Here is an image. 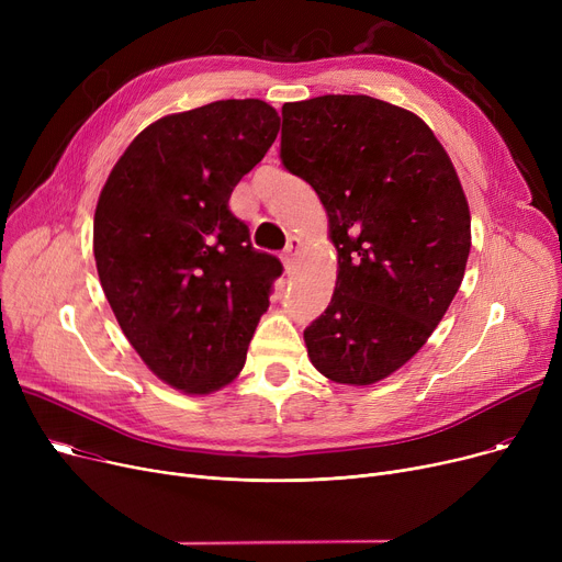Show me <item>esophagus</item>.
Wrapping results in <instances>:
<instances>
[{"instance_id": "esophagus-1", "label": "esophagus", "mask_w": 562, "mask_h": 562, "mask_svg": "<svg viewBox=\"0 0 562 562\" xmlns=\"http://www.w3.org/2000/svg\"><path fill=\"white\" fill-rule=\"evenodd\" d=\"M299 250H301V239H296V236H291V239L286 241L284 252H282V263H284L286 273H291V271H293V266H296Z\"/></svg>"}]
</instances>
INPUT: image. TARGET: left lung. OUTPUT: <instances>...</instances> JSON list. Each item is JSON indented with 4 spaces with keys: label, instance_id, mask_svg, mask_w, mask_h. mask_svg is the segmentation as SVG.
<instances>
[{
    "label": "left lung",
    "instance_id": "1",
    "mask_svg": "<svg viewBox=\"0 0 562 562\" xmlns=\"http://www.w3.org/2000/svg\"><path fill=\"white\" fill-rule=\"evenodd\" d=\"M280 159L326 206L339 263L307 356L341 385H373L428 341L462 284L471 216L458 172L419 115L369 95L286 102Z\"/></svg>",
    "mask_w": 562,
    "mask_h": 562
}]
</instances>
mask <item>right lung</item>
I'll use <instances>...</instances> for the list:
<instances>
[{
	"label": "right lung",
	"mask_w": 562,
	"mask_h": 562,
	"mask_svg": "<svg viewBox=\"0 0 562 562\" xmlns=\"http://www.w3.org/2000/svg\"><path fill=\"white\" fill-rule=\"evenodd\" d=\"M278 111L218 100L145 127L113 166L93 221L104 296L140 360L184 394L239 375L282 263L229 212L269 153Z\"/></svg>",
	"instance_id": "right-lung-1"
}]
</instances>
